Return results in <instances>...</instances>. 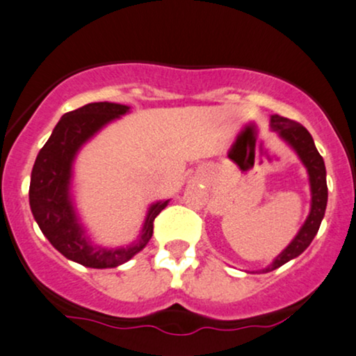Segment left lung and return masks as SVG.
Returning <instances> with one entry per match:
<instances>
[{"mask_svg": "<svg viewBox=\"0 0 356 356\" xmlns=\"http://www.w3.org/2000/svg\"><path fill=\"white\" fill-rule=\"evenodd\" d=\"M271 128L284 139L292 149L298 152L299 159L302 161L305 169H307L312 202H310L309 217L302 227H300L298 235L294 236V240L289 243V246L268 268L261 269V273L274 271V269L286 264L287 261L298 258L300 253H304L307 250V246L312 243L314 236L317 235L318 228H321L322 218L325 215L328 197L325 164H323L322 156L318 154L317 147L314 145V139L307 129L300 123H298V121H292L279 115L271 116Z\"/></svg>", "mask_w": 356, "mask_h": 356, "instance_id": "8db88e82", "label": "left lung"}]
</instances>
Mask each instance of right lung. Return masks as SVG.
<instances>
[{"instance_id": "right-lung-1", "label": "right lung", "mask_w": 356, "mask_h": 356, "mask_svg": "<svg viewBox=\"0 0 356 356\" xmlns=\"http://www.w3.org/2000/svg\"><path fill=\"white\" fill-rule=\"evenodd\" d=\"M128 111L129 106L120 103L98 102L65 113L39 151L31 172L29 205L40 232L58 253L87 268H116L131 259L151 240L154 218L169 204L161 200L149 207L139 238L126 248L93 245L75 213L70 193L75 156L103 126Z\"/></svg>"}]
</instances>
